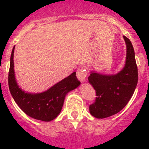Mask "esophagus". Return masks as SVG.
Wrapping results in <instances>:
<instances>
[{"label":"esophagus","instance_id":"1","mask_svg":"<svg viewBox=\"0 0 149 149\" xmlns=\"http://www.w3.org/2000/svg\"><path fill=\"white\" fill-rule=\"evenodd\" d=\"M86 76H87V72H86V70H84V69H80V70H78L77 72V77L78 78L79 81L81 83H84L85 81V79L86 78Z\"/></svg>","mask_w":149,"mask_h":149}]
</instances>
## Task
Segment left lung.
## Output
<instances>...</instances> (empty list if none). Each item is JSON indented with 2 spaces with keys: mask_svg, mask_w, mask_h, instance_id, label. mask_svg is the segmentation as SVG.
Returning a JSON list of instances; mask_svg holds the SVG:
<instances>
[{
  "mask_svg": "<svg viewBox=\"0 0 149 149\" xmlns=\"http://www.w3.org/2000/svg\"><path fill=\"white\" fill-rule=\"evenodd\" d=\"M126 44V60L122 70L115 74H102L91 71L88 83L96 91L95 102L90 106V113L94 118H108L125 107L136 88L138 68L131 41L124 36Z\"/></svg>",
  "mask_w": 149,
  "mask_h": 149,
  "instance_id": "obj_1",
  "label": "left lung"
}]
</instances>
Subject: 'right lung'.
Returning a JSON list of instances; mask_svg holds the SVG:
<instances>
[{
    "instance_id": "add662e5",
    "label": "right lung",
    "mask_w": 149,
    "mask_h": 149,
    "mask_svg": "<svg viewBox=\"0 0 149 149\" xmlns=\"http://www.w3.org/2000/svg\"><path fill=\"white\" fill-rule=\"evenodd\" d=\"M15 46L11 52L8 85L10 94L21 110L36 120L51 121L57 118L63 108V102L69 92L80 85L76 72L41 93H29L22 90L15 77L14 65Z\"/></svg>"
}]
</instances>
